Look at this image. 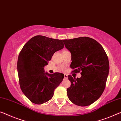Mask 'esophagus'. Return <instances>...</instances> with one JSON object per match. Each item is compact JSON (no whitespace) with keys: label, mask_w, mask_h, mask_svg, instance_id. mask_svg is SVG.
<instances>
[{"label":"esophagus","mask_w":121,"mask_h":121,"mask_svg":"<svg viewBox=\"0 0 121 121\" xmlns=\"http://www.w3.org/2000/svg\"><path fill=\"white\" fill-rule=\"evenodd\" d=\"M64 78H68V75L66 74H64Z\"/></svg>","instance_id":"34e87169"}]
</instances>
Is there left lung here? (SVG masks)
<instances>
[{
    "label": "left lung",
    "mask_w": 121,
    "mask_h": 121,
    "mask_svg": "<svg viewBox=\"0 0 121 121\" xmlns=\"http://www.w3.org/2000/svg\"><path fill=\"white\" fill-rule=\"evenodd\" d=\"M71 52L70 67L73 72L81 71L80 78L69 75L71 86L67 95L75 104L85 107L99 98L104 90L109 72L108 58L103 48L94 39L87 37L63 40Z\"/></svg>",
    "instance_id": "8db88e82"
}]
</instances>
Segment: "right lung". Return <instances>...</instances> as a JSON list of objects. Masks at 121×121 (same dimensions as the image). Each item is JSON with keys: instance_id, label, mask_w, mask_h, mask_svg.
<instances>
[{"instance_id": "obj_1", "label": "right lung", "mask_w": 121, "mask_h": 121, "mask_svg": "<svg viewBox=\"0 0 121 121\" xmlns=\"http://www.w3.org/2000/svg\"><path fill=\"white\" fill-rule=\"evenodd\" d=\"M64 47L62 40L38 35L31 38L20 51L17 62L20 86L32 103L41 104L51 99L63 80L64 74L48 73L44 68L54 53Z\"/></svg>"}]
</instances>
